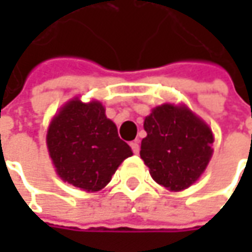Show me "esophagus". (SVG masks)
<instances>
[{"label": "esophagus", "instance_id": "34e87169", "mask_svg": "<svg viewBox=\"0 0 252 252\" xmlns=\"http://www.w3.org/2000/svg\"><path fill=\"white\" fill-rule=\"evenodd\" d=\"M130 147L131 150L134 154H139V151H140V144H139V140H134L130 143Z\"/></svg>", "mask_w": 252, "mask_h": 252}]
</instances>
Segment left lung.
<instances>
[{
	"instance_id": "left-lung-1",
	"label": "left lung",
	"mask_w": 252,
	"mask_h": 252,
	"mask_svg": "<svg viewBox=\"0 0 252 252\" xmlns=\"http://www.w3.org/2000/svg\"><path fill=\"white\" fill-rule=\"evenodd\" d=\"M140 157L153 179L172 192L195 184L213 154V133L185 105L164 103L144 119Z\"/></svg>"
}]
</instances>
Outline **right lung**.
Instances as JSON below:
<instances>
[{
  "instance_id": "add662e5",
  "label": "right lung",
  "mask_w": 252,
  "mask_h": 252,
  "mask_svg": "<svg viewBox=\"0 0 252 252\" xmlns=\"http://www.w3.org/2000/svg\"><path fill=\"white\" fill-rule=\"evenodd\" d=\"M46 143L57 175L87 192L105 188L123 160L133 156L101 102L84 103L78 98L52 119Z\"/></svg>"
}]
</instances>
